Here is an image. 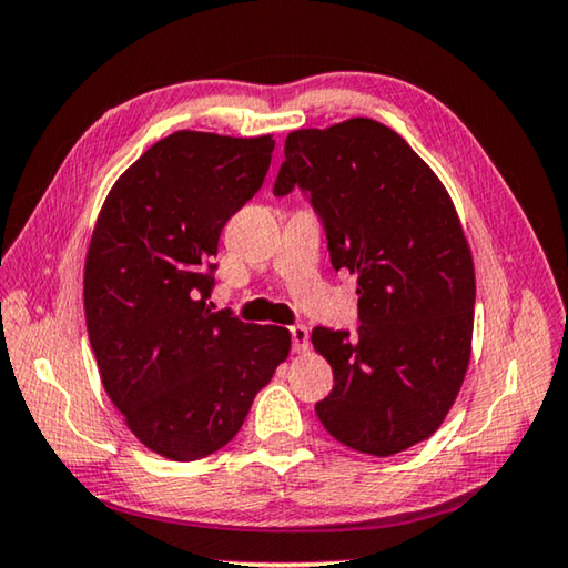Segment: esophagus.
<instances>
[{
    "label": "esophagus",
    "instance_id": "34e87169",
    "mask_svg": "<svg viewBox=\"0 0 568 568\" xmlns=\"http://www.w3.org/2000/svg\"><path fill=\"white\" fill-rule=\"evenodd\" d=\"M291 338H293V348L297 353L307 351V328H305V325H291Z\"/></svg>",
    "mask_w": 568,
    "mask_h": 568
}]
</instances>
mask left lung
Instances as JSON below:
<instances>
[{
	"label": "left lung",
	"mask_w": 568,
	"mask_h": 568,
	"mask_svg": "<svg viewBox=\"0 0 568 568\" xmlns=\"http://www.w3.org/2000/svg\"><path fill=\"white\" fill-rule=\"evenodd\" d=\"M295 187L335 271L358 277V331L311 335L335 381L315 413L343 446L400 454L436 434L466 378L476 275L456 207L408 142L368 118L287 134L273 192Z\"/></svg>",
	"instance_id": "obj_1"
}]
</instances>
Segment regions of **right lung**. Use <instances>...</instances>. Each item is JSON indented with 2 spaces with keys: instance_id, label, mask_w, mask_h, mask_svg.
Here are the masks:
<instances>
[{
  "instance_id": "right-lung-1",
  "label": "right lung",
  "mask_w": 568,
  "mask_h": 568,
  "mask_svg": "<svg viewBox=\"0 0 568 568\" xmlns=\"http://www.w3.org/2000/svg\"><path fill=\"white\" fill-rule=\"evenodd\" d=\"M273 134L180 130L122 172L84 263V318L102 386L138 440L197 460L243 426L291 333L210 311L213 255L263 187Z\"/></svg>"
}]
</instances>
